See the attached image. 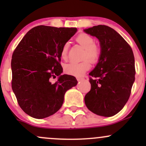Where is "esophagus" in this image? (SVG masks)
<instances>
[{"label":"esophagus","instance_id":"obj_1","mask_svg":"<svg viewBox=\"0 0 146 146\" xmlns=\"http://www.w3.org/2000/svg\"><path fill=\"white\" fill-rule=\"evenodd\" d=\"M83 79L84 78H77V80H78V82H81L82 80H83Z\"/></svg>","mask_w":146,"mask_h":146}]
</instances>
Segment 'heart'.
Instances as JSON below:
<instances>
[{
  "instance_id": "b5f03b06",
  "label": "heart",
  "mask_w": 146,
  "mask_h": 146,
  "mask_svg": "<svg viewBox=\"0 0 146 146\" xmlns=\"http://www.w3.org/2000/svg\"><path fill=\"white\" fill-rule=\"evenodd\" d=\"M76 41L81 45L85 51L84 52L81 62H70L64 66V71L66 74L73 76L81 77L90 68L89 60L92 63L98 62L101 56V48L95 44V39L90 35L82 33L79 34L76 38ZM68 44H64L60 52V56L62 60H66L68 55Z\"/></svg>"
}]
</instances>
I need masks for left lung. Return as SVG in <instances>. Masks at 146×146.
<instances>
[{
  "mask_svg": "<svg viewBox=\"0 0 146 146\" xmlns=\"http://www.w3.org/2000/svg\"><path fill=\"white\" fill-rule=\"evenodd\" d=\"M99 40L101 56L89 73L90 90L85 104L93 113L112 117L123 108L135 79V58L130 46L115 30L98 25L84 30Z\"/></svg>",
  "mask_w": 146,
  "mask_h": 146,
  "instance_id": "obj_1",
  "label": "left lung"
}]
</instances>
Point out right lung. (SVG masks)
Listing matches in <instances>:
<instances>
[{"mask_svg":"<svg viewBox=\"0 0 146 146\" xmlns=\"http://www.w3.org/2000/svg\"><path fill=\"white\" fill-rule=\"evenodd\" d=\"M76 28L35 27L29 30L12 55L11 87L20 107L29 116L43 119L56 113L66 90L76 86V78L61 75L60 52L77 32ZM59 76L56 83L52 78Z\"/></svg>","mask_w":146,"mask_h":146,"instance_id":"1","label":"right lung"}]
</instances>
